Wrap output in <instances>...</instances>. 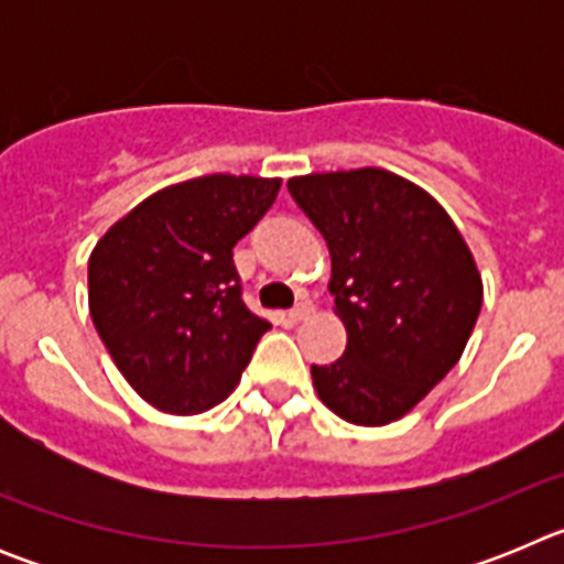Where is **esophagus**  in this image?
<instances>
[{"label": "esophagus", "instance_id": "obj_1", "mask_svg": "<svg viewBox=\"0 0 564 564\" xmlns=\"http://www.w3.org/2000/svg\"><path fill=\"white\" fill-rule=\"evenodd\" d=\"M313 311H316V307H313L311 305V302H299V305L296 307H293V311L291 313H288V316H291L293 318V322H302V318H307V316H311V313Z\"/></svg>", "mask_w": 564, "mask_h": 564}]
</instances>
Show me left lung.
I'll list each match as a JSON object with an SVG mask.
<instances>
[{"label":"left lung","instance_id":"8db88e82","mask_svg":"<svg viewBox=\"0 0 564 564\" xmlns=\"http://www.w3.org/2000/svg\"><path fill=\"white\" fill-rule=\"evenodd\" d=\"M288 192L330 248V293L347 350L311 367L327 410L383 426L460 361L482 279L441 203L387 169L291 177Z\"/></svg>","mask_w":564,"mask_h":564}]
</instances>
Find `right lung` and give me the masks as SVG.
<instances>
[{
	"label": "right lung",
	"mask_w": 564,
	"mask_h": 564,
	"mask_svg": "<svg viewBox=\"0 0 564 564\" xmlns=\"http://www.w3.org/2000/svg\"><path fill=\"white\" fill-rule=\"evenodd\" d=\"M279 177L206 174L154 192L89 257V316L143 401L197 415L234 392L271 322L242 302L234 246Z\"/></svg>",
	"instance_id": "add662e5"
}]
</instances>
